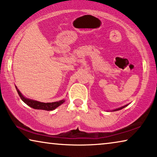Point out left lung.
Segmentation results:
<instances>
[{"mask_svg":"<svg viewBox=\"0 0 157 157\" xmlns=\"http://www.w3.org/2000/svg\"><path fill=\"white\" fill-rule=\"evenodd\" d=\"M126 106H128V105H125L122 106V107H121V108H117V109H115V110H113V111H117V110H121V109H122V108H125V107H126Z\"/></svg>","mask_w":157,"mask_h":157,"instance_id":"1","label":"left lung"}]
</instances>
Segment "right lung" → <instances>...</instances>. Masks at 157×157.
Returning <instances> with one entry per match:
<instances>
[{
    "label": "right lung",
    "mask_w": 157,
    "mask_h": 157,
    "mask_svg": "<svg viewBox=\"0 0 157 157\" xmlns=\"http://www.w3.org/2000/svg\"><path fill=\"white\" fill-rule=\"evenodd\" d=\"M16 90L17 91V94L20 97V98L25 103L29 105L31 108L34 109H37V110H53L54 109L57 108L59 105H62L63 103H64V100H62V101L53 102V103H42V102L34 101V100H31L27 98L24 97L20 90L17 89V86H15Z\"/></svg>",
    "instance_id": "1"
}]
</instances>
